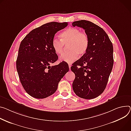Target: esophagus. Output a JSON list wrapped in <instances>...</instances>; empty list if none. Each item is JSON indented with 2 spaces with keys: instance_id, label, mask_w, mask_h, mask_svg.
<instances>
[{
  "instance_id": "obj_1",
  "label": "esophagus",
  "mask_w": 131,
  "mask_h": 131,
  "mask_svg": "<svg viewBox=\"0 0 131 131\" xmlns=\"http://www.w3.org/2000/svg\"><path fill=\"white\" fill-rule=\"evenodd\" d=\"M68 66H69V70H70V67H71V66H72V65H71V64H68Z\"/></svg>"
}]
</instances>
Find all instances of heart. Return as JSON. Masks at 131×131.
I'll use <instances>...</instances> for the list:
<instances>
[{
  "mask_svg": "<svg viewBox=\"0 0 131 131\" xmlns=\"http://www.w3.org/2000/svg\"><path fill=\"white\" fill-rule=\"evenodd\" d=\"M61 40L54 39L52 41V48L58 55L62 54L64 45H68V52L61 57L62 61L68 63H73L78 55H84L88 50L89 39L88 34L81 32L80 29L75 27L68 28L59 34Z\"/></svg>",
  "mask_w": 131,
  "mask_h": 131,
  "instance_id": "b5f03b06",
  "label": "heart"
}]
</instances>
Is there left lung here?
Returning a JSON list of instances; mask_svg holds the SVG:
<instances>
[{
    "label": "left lung",
    "mask_w": 131,
    "mask_h": 131,
    "mask_svg": "<svg viewBox=\"0 0 131 131\" xmlns=\"http://www.w3.org/2000/svg\"><path fill=\"white\" fill-rule=\"evenodd\" d=\"M72 26L84 29L89 39L87 52L71 67L75 74L73 89L80 98L93 99L103 92L108 83L114 62L113 45L103 29L90 21H74Z\"/></svg>",
    "instance_id": "left-lung-1"
}]
</instances>
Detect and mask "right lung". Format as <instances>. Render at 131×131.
I'll list each match as a JSON object with an SVG mask.
<instances>
[{
  "label": "right lung",
  "mask_w": 131,
  "mask_h": 131,
  "mask_svg": "<svg viewBox=\"0 0 131 131\" xmlns=\"http://www.w3.org/2000/svg\"><path fill=\"white\" fill-rule=\"evenodd\" d=\"M67 25V22L47 23L32 30L20 43L17 70L23 88L35 98H45L55 93L58 82L68 72L65 62L50 65L58 59L52 45L54 35Z\"/></svg>",
  "instance_id": "right-lung-1"
}]
</instances>
